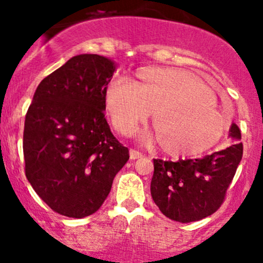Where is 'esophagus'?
Wrapping results in <instances>:
<instances>
[{"label":"esophagus","mask_w":263,"mask_h":263,"mask_svg":"<svg viewBox=\"0 0 263 263\" xmlns=\"http://www.w3.org/2000/svg\"><path fill=\"white\" fill-rule=\"evenodd\" d=\"M143 155L140 153V151L137 150H134V148H131L129 150V159L131 160H136V159H140V157H142Z\"/></svg>","instance_id":"obj_1"}]
</instances>
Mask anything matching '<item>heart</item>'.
Wrapping results in <instances>:
<instances>
[{"label":"heart","instance_id":"1","mask_svg":"<svg viewBox=\"0 0 263 263\" xmlns=\"http://www.w3.org/2000/svg\"><path fill=\"white\" fill-rule=\"evenodd\" d=\"M139 81L116 77L104 93L113 128L127 136L153 116L162 150L195 156L217 145L228 126L211 88L182 69L143 68Z\"/></svg>","mask_w":263,"mask_h":263}]
</instances>
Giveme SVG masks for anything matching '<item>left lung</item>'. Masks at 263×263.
I'll use <instances>...</instances> for the list:
<instances>
[{
  "label": "left lung",
  "mask_w": 263,
  "mask_h": 263,
  "mask_svg": "<svg viewBox=\"0 0 263 263\" xmlns=\"http://www.w3.org/2000/svg\"><path fill=\"white\" fill-rule=\"evenodd\" d=\"M233 145L201 159H154L151 197L162 214L180 223L200 220L217 212L242 160L241 131L232 123Z\"/></svg>",
  "instance_id": "1"
}]
</instances>
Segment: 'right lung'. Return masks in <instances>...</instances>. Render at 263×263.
<instances>
[{"instance_id": "obj_1", "label": "right lung", "mask_w": 263, "mask_h": 263, "mask_svg": "<svg viewBox=\"0 0 263 263\" xmlns=\"http://www.w3.org/2000/svg\"><path fill=\"white\" fill-rule=\"evenodd\" d=\"M115 70L108 58L73 57L40 82L27 109L25 174L39 197L65 217L98 211L129 159L104 117Z\"/></svg>"}]
</instances>
